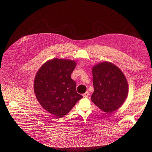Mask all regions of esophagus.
<instances>
[{
  "instance_id": "obj_1",
  "label": "esophagus",
  "mask_w": 152,
  "mask_h": 152,
  "mask_svg": "<svg viewBox=\"0 0 152 152\" xmlns=\"http://www.w3.org/2000/svg\"><path fill=\"white\" fill-rule=\"evenodd\" d=\"M89 95H90V94H89V92H88V91H86V93H85L84 94H83V97H87L89 96Z\"/></svg>"
}]
</instances>
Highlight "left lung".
I'll return each instance as SVG.
<instances>
[{
	"instance_id": "8db88e82",
	"label": "left lung",
	"mask_w": 152,
	"mask_h": 152,
	"mask_svg": "<svg viewBox=\"0 0 152 152\" xmlns=\"http://www.w3.org/2000/svg\"><path fill=\"white\" fill-rule=\"evenodd\" d=\"M94 92L91 101L106 114L123 104L128 94V83L121 70L112 62L104 61L92 68Z\"/></svg>"
}]
</instances>
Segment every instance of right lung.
I'll list each match as a JSON object with an SVG mask.
<instances>
[{"mask_svg": "<svg viewBox=\"0 0 152 152\" xmlns=\"http://www.w3.org/2000/svg\"><path fill=\"white\" fill-rule=\"evenodd\" d=\"M76 62L54 58L38 70L34 90L40 105L57 118L67 115L83 97L76 92V82L71 78Z\"/></svg>", "mask_w": 152, "mask_h": 152, "instance_id": "right-lung-1", "label": "right lung"}]
</instances>
